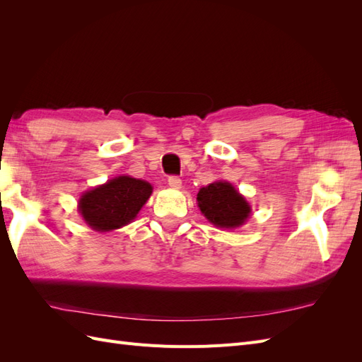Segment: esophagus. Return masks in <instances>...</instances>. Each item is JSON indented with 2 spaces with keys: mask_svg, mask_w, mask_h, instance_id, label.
Listing matches in <instances>:
<instances>
[{
  "mask_svg": "<svg viewBox=\"0 0 362 362\" xmlns=\"http://www.w3.org/2000/svg\"><path fill=\"white\" fill-rule=\"evenodd\" d=\"M168 184L170 185L172 189H181L182 181L180 180V177H175V175H172V177L168 178Z\"/></svg>",
  "mask_w": 362,
  "mask_h": 362,
  "instance_id": "esophagus-1",
  "label": "esophagus"
}]
</instances>
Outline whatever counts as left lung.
<instances>
[{
  "label": "left lung",
  "instance_id": "1",
  "mask_svg": "<svg viewBox=\"0 0 362 362\" xmlns=\"http://www.w3.org/2000/svg\"><path fill=\"white\" fill-rule=\"evenodd\" d=\"M196 199L208 222L218 228H238L250 216L249 202L228 181H216L202 187Z\"/></svg>",
  "mask_w": 362,
  "mask_h": 362
}]
</instances>
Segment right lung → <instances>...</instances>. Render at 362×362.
Wrapping results in <instances>:
<instances>
[{
	"label": "right lung",
	"mask_w": 362,
	"mask_h": 362,
	"mask_svg": "<svg viewBox=\"0 0 362 362\" xmlns=\"http://www.w3.org/2000/svg\"><path fill=\"white\" fill-rule=\"evenodd\" d=\"M151 193L149 182L124 175L86 192L80 198L78 210L92 229L108 233L133 221Z\"/></svg>",
	"instance_id": "add662e5"
}]
</instances>
